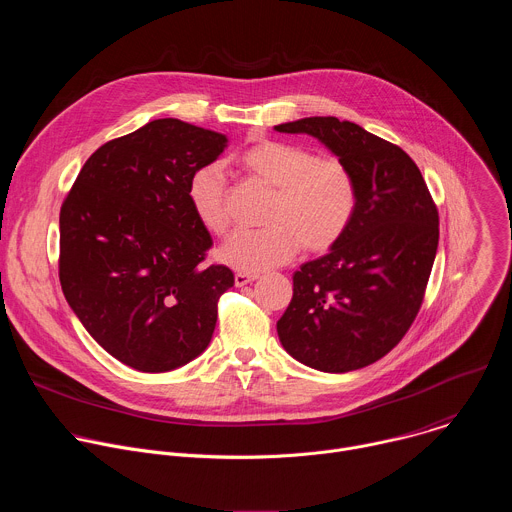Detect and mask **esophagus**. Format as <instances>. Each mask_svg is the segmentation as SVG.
<instances>
[{
    "instance_id": "esophagus-1",
    "label": "esophagus",
    "mask_w": 512,
    "mask_h": 512,
    "mask_svg": "<svg viewBox=\"0 0 512 512\" xmlns=\"http://www.w3.org/2000/svg\"><path fill=\"white\" fill-rule=\"evenodd\" d=\"M259 275H255V273H243V271H237L235 273V285L237 287H243V285H247V283H251V281H255Z\"/></svg>"
}]
</instances>
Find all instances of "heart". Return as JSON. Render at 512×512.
<instances>
[{
  "instance_id": "obj_1",
  "label": "heart",
  "mask_w": 512,
  "mask_h": 512,
  "mask_svg": "<svg viewBox=\"0 0 512 512\" xmlns=\"http://www.w3.org/2000/svg\"><path fill=\"white\" fill-rule=\"evenodd\" d=\"M237 162L273 188V196L263 218L267 227L231 235L218 249L223 263L257 273L291 261L300 247L324 253L342 239L354 216L356 184L340 160L314 158L294 143L259 139ZM186 196L206 231L223 235L229 229L227 182L216 164L192 172Z\"/></svg>"
}]
</instances>
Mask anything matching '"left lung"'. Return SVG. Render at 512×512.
<instances>
[{"mask_svg": "<svg viewBox=\"0 0 512 512\" xmlns=\"http://www.w3.org/2000/svg\"><path fill=\"white\" fill-rule=\"evenodd\" d=\"M275 131L316 137L356 184L342 239L294 273V298L277 320L279 342L322 373L369 367L419 312L440 239L437 208L415 162L352 121L304 117Z\"/></svg>", "mask_w": 512, "mask_h": 512, "instance_id": "1", "label": "left lung"}]
</instances>
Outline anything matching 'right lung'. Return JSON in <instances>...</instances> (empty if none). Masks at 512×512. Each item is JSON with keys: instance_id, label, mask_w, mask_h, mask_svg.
<instances>
[{"instance_id": "right-lung-1", "label": "right lung", "mask_w": 512, "mask_h": 512, "mask_svg": "<svg viewBox=\"0 0 512 512\" xmlns=\"http://www.w3.org/2000/svg\"><path fill=\"white\" fill-rule=\"evenodd\" d=\"M227 135L154 119L107 141L85 162L60 208V285L85 330L141 373H168L200 356L216 302L235 285L225 265L204 267L210 233L186 196Z\"/></svg>"}]
</instances>
